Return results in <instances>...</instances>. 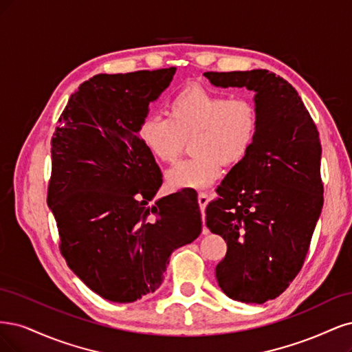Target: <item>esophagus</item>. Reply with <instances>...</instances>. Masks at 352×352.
<instances>
[{"instance_id":"esophagus-1","label":"esophagus","mask_w":352,"mask_h":352,"mask_svg":"<svg viewBox=\"0 0 352 352\" xmlns=\"http://www.w3.org/2000/svg\"><path fill=\"white\" fill-rule=\"evenodd\" d=\"M197 200H199V206H200L201 212H205V209H206V206H208V203H209V196L206 195V192H200Z\"/></svg>"}]
</instances>
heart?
<instances>
[{
	"label": "heart",
	"instance_id": "1",
	"mask_svg": "<svg viewBox=\"0 0 352 352\" xmlns=\"http://www.w3.org/2000/svg\"><path fill=\"white\" fill-rule=\"evenodd\" d=\"M258 116L247 98H226L201 86H188L169 100L168 120L147 116L139 126V140L155 160L171 164L191 142L195 157L166 173L173 190H203L221 174V164H240L250 152Z\"/></svg>",
	"mask_w": 352,
	"mask_h": 352
}]
</instances>
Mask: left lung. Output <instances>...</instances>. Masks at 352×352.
<instances>
[{
    "label": "left lung",
    "instance_id": "left-lung-1",
    "mask_svg": "<svg viewBox=\"0 0 352 352\" xmlns=\"http://www.w3.org/2000/svg\"><path fill=\"white\" fill-rule=\"evenodd\" d=\"M203 76L217 87L254 92L256 140L218 187L219 199L206 208V225L228 245L214 269L225 296L263 304L280 296L297 276L320 217L319 131L297 90L274 73Z\"/></svg>",
    "mask_w": 352,
    "mask_h": 352
}]
</instances>
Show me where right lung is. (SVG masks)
<instances>
[{"label":"right lung","mask_w":352,"mask_h":352,"mask_svg":"<svg viewBox=\"0 0 352 352\" xmlns=\"http://www.w3.org/2000/svg\"><path fill=\"white\" fill-rule=\"evenodd\" d=\"M175 70L89 78L72 95L51 142L47 201L61 253L87 288L112 302L155 292L169 256L201 232L195 196L155 199L162 174L138 135Z\"/></svg>","instance_id":"1"}]
</instances>
